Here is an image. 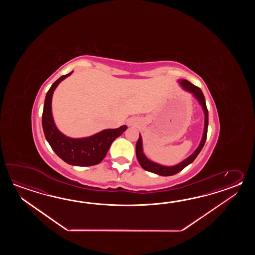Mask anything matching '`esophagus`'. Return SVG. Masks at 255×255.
<instances>
[{
  "mask_svg": "<svg viewBox=\"0 0 255 255\" xmlns=\"http://www.w3.org/2000/svg\"><path fill=\"white\" fill-rule=\"evenodd\" d=\"M136 124H137V120L135 119H129L128 120V126H129V127H134Z\"/></svg>",
  "mask_w": 255,
  "mask_h": 255,
  "instance_id": "obj_1",
  "label": "esophagus"
}]
</instances>
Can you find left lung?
Wrapping results in <instances>:
<instances>
[{
	"label": "left lung",
	"instance_id": "left-lung-1",
	"mask_svg": "<svg viewBox=\"0 0 255 255\" xmlns=\"http://www.w3.org/2000/svg\"><path fill=\"white\" fill-rule=\"evenodd\" d=\"M179 83L182 88L186 90L187 92L192 94V96L198 100V102L200 103L201 108L203 109L204 112V129H203V135L201 137V143L196 148L195 151L193 152L190 156L185 158L183 161L174 165V166H164L161 164L154 162L150 160L149 158L146 157V155L143 152V144H142V137L139 134L138 140L136 142L135 145V155L136 158L138 160V162L140 164L141 167L144 168L146 171H149L152 173L157 174L160 176H172L175 174L179 173V171H181L185 167H187L188 165H190V163L193 162L197 156L199 155V153L201 151L202 147L205 144V141L207 138V132H208V124H209V115H208V109H207L206 102H205V98L204 95L201 90V88L194 86L193 84H191L190 82L185 79H180Z\"/></svg>",
	"mask_w": 255,
	"mask_h": 255
}]
</instances>
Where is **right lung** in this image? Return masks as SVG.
Returning <instances> with one entry per match:
<instances>
[{"instance_id": "1", "label": "right lung", "mask_w": 255, "mask_h": 255, "mask_svg": "<svg viewBox=\"0 0 255 255\" xmlns=\"http://www.w3.org/2000/svg\"><path fill=\"white\" fill-rule=\"evenodd\" d=\"M72 73L73 71L58 78L45 96L42 116L43 133L52 149L65 162L79 167L94 166L103 160L113 141L122 135L128 127L124 125L114 129H104L95 135L81 138L69 137L60 132L54 124L52 114V98L55 88Z\"/></svg>"}]
</instances>
